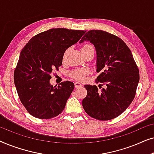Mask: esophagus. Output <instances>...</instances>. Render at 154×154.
Segmentation results:
<instances>
[{"instance_id":"34e87169","label":"esophagus","mask_w":154,"mask_h":154,"mask_svg":"<svg viewBox=\"0 0 154 154\" xmlns=\"http://www.w3.org/2000/svg\"><path fill=\"white\" fill-rule=\"evenodd\" d=\"M74 85H75V88H80V87H81V86H82V85L79 83V82H75V83H74Z\"/></svg>"}]
</instances>
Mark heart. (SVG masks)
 <instances>
[{
  "label": "heart",
  "instance_id": "b5f03b06",
  "mask_svg": "<svg viewBox=\"0 0 154 154\" xmlns=\"http://www.w3.org/2000/svg\"><path fill=\"white\" fill-rule=\"evenodd\" d=\"M93 48L91 45L89 44H86L84 45L82 47L81 49H84V48ZM88 73V71L85 70V69H79V70H75L72 73V76L75 79L79 80V81H82L85 78V75Z\"/></svg>",
  "mask_w": 154,
  "mask_h": 154
}]
</instances>
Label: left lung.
Returning a JSON list of instances; mask_svg holds the SVG:
<instances>
[{
    "mask_svg": "<svg viewBox=\"0 0 154 154\" xmlns=\"http://www.w3.org/2000/svg\"><path fill=\"white\" fill-rule=\"evenodd\" d=\"M88 41L97 52L96 85H85L82 104L90 116L100 121L115 119L126 110L135 96L140 72L132 54L123 40L102 30H90L80 43Z\"/></svg>",
    "mask_w": 154,
    "mask_h": 154,
    "instance_id": "obj_1",
    "label": "left lung"
}]
</instances>
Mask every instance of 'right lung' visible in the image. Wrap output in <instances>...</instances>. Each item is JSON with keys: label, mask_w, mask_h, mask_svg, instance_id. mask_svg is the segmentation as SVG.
<instances>
[{"label": "right lung", "mask_w": 154, "mask_h": 154, "mask_svg": "<svg viewBox=\"0 0 154 154\" xmlns=\"http://www.w3.org/2000/svg\"><path fill=\"white\" fill-rule=\"evenodd\" d=\"M85 31L51 29L31 38L21 51L14 82L22 104L31 116L50 119L60 114L74 89L73 82L50 85L52 70L62 66L67 48Z\"/></svg>", "instance_id": "obj_1"}]
</instances>
